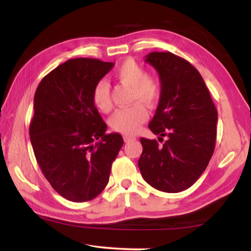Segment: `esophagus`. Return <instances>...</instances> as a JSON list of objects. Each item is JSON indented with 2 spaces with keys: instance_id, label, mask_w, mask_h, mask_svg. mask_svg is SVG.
Returning <instances> with one entry per match:
<instances>
[{
  "instance_id": "34e87169",
  "label": "esophagus",
  "mask_w": 251,
  "mask_h": 251,
  "mask_svg": "<svg viewBox=\"0 0 251 251\" xmlns=\"http://www.w3.org/2000/svg\"><path fill=\"white\" fill-rule=\"evenodd\" d=\"M123 139H125L126 143H129V142H131V140H135L136 137H135V136H128V135H126L125 137H123Z\"/></svg>"
}]
</instances>
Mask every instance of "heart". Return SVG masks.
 <instances>
[{
  "instance_id": "obj_1",
  "label": "heart",
  "mask_w": 251,
  "mask_h": 251,
  "mask_svg": "<svg viewBox=\"0 0 251 251\" xmlns=\"http://www.w3.org/2000/svg\"><path fill=\"white\" fill-rule=\"evenodd\" d=\"M115 77L122 84L131 87L132 100H140L149 106H154L161 96V85L156 78L149 76L145 68L135 60H126L115 71ZM92 100L101 112H109L112 108L109 85L107 82L99 81L92 91ZM149 113L142 102L137 101L129 107L116 111L111 118V126L116 131L133 135L146 121Z\"/></svg>"
}]
</instances>
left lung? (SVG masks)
<instances>
[{
	"mask_svg": "<svg viewBox=\"0 0 251 251\" xmlns=\"http://www.w3.org/2000/svg\"><path fill=\"white\" fill-rule=\"evenodd\" d=\"M146 63L159 73L161 96L149 128L156 139L140 138L138 160L146 183L167 193L191 187L207 168L215 151L217 109L201 74L171 52H151Z\"/></svg>",
	"mask_w": 251,
	"mask_h": 251,
	"instance_id": "1",
	"label": "left lung"
}]
</instances>
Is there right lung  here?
I'll list each match as a JSON object with an SVG mask.
<instances>
[{"label": "right lung", "mask_w": 251, "mask_h": 251, "mask_svg": "<svg viewBox=\"0 0 251 251\" xmlns=\"http://www.w3.org/2000/svg\"><path fill=\"white\" fill-rule=\"evenodd\" d=\"M113 66L70 59L42 78L34 96V154L53 190L70 201H90L104 191L123 145L120 133H105L107 126L92 100L95 85Z\"/></svg>", "instance_id": "obj_1"}]
</instances>
